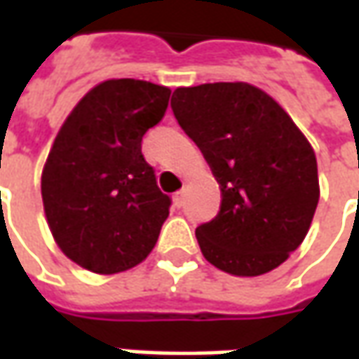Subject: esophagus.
<instances>
[{
    "label": "esophagus",
    "instance_id": "34e87169",
    "mask_svg": "<svg viewBox=\"0 0 359 359\" xmlns=\"http://www.w3.org/2000/svg\"><path fill=\"white\" fill-rule=\"evenodd\" d=\"M182 204H184V190H179V192L175 194V206H177V208H182Z\"/></svg>",
    "mask_w": 359,
    "mask_h": 359
}]
</instances>
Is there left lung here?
<instances>
[{
  "label": "left lung",
  "mask_w": 359,
  "mask_h": 359,
  "mask_svg": "<svg viewBox=\"0 0 359 359\" xmlns=\"http://www.w3.org/2000/svg\"><path fill=\"white\" fill-rule=\"evenodd\" d=\"M170 108L222 189L220 212L196 228L202 255L240 277L279 267L304 240L320 196L311 143L245 82L177 88Z\"/></svg>",
  "instance_id": "8db88e82"
}]
</instances>
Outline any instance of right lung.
<instances>
[{
  "instance_id": "obj_1",
  "label": "right lung",
  "mask_w": 359,
  "mask_h": 359,
  "mask_svg": "<svg viewBox=\"0 0 359 359\" xmlns=\"http://www.w3.org/2000/svg\"><path fill=\"white\" fill-rule=\"evenodd\" d=\"M170 90L119 78L92 88L48 153L41 194L65 255L88 271H128L155 248L170 196L157 187L141 139L169 106Z\"/></svg>"
}]
</instances>
